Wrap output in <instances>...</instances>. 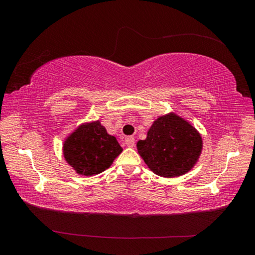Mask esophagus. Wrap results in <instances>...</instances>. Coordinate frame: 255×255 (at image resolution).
Here are the masks:
<instances>
[{"label":"esophagus","mask_w":255,"mask_h":255,"mask_svg":"<svg viewBox=\"0 0 255 255\" xmlns=\"http://www.w3.org/2000/svg\"><path fill=\"white\" fill-rule=\"evenodd\" d=\"M125 143H126L128 147H133V146H135V138L129 136L126 138V139H125Z\"/></svg>","instance_id":"34e87169"}]
</instances>
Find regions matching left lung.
I'll use <instances>...</instances> for the list:
<instances>
[{
	"mask_svg": "<svg viewBox=\"0 0 255 255\" xmlns=\"http://www.w3.org/2000/svg\"><path fill=\"white\" fill-rule=\"evenodd\" d=\"M202 139L191 125L170 114L155 120L145 140L137 143L138 153L155 174L180 176L199 158Z\"/></svg>",
	"mask_w": 255,
	"mask_h": 255,
	"instance_id": "1",
	"label": "left lung"
}]
</instances>
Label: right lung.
I'll use <instances>...</instances> for the list:
<instances>
[{"instance_id":"obj_1","label":"right lung","mask_w":255,"mask_h":255,"mask_svg":"<svg viewBox=\"0 0 255 255\" xmlns=\"http://www.w3.org/2000/svg\"><path fill=\"white\" fill-rule=\"evenodd\" d=\"M123 152L116 137L99 122L81 126L64 143V157L79 174L94 175L107 170Z\"/></svg>"}]
</instances>
